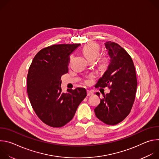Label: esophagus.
<instances>
[{
	"instance_id": "34e87169",
	"label": "esophagus",
	"mask_w": 159,
	"mask_h": 159,
	"mask_svg": "<svg viewBox=\"0 0 159 159\" xmlns=\"http://www.w3.org/2000/svg\"><path fill=\"white\" fill-rule=\"evenodd\" d=\"M87 96H90L93 95V93L91 91H89V90H87Z\"/></svg>"
}]
</instances>
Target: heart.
<instances>
[{"mask_svg": "<svg viewBox=\"0 0 159 159\" xmlns=\"http://www.w3.org/2000/svg\"><path fill=\"white\" fill-rule=\"evenodd\" d=\"M82 52L85 58L89 61H94L99 57L100 48L96 44H88L83 48ZM109 58L104 55L99 60V66L102 69H105L109 65Z\"/></svg>", "mask_w": 159, "mask_h": 159, "instance_id": "1", "label": "heart"}]
</instances>
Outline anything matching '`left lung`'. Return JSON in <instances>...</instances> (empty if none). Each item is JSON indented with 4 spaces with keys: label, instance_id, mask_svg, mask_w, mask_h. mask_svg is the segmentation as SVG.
Here are the masks:
<instances>
[{
    "label": "left lung",
    "instance_id": "1",
    "mask_svg": "<svg viewBox=\"0 0 159 159\" xmlns=\"http://www.w3.org/2000/svg\"><path fill=\"white\" fill-rule=\"evenodd\" d=\"M110 57L107 69L95 87L111 88L109 94H102L100 104L94 109L96 117L103 123L114 125L129 115L132 108L137 80L132 58L126 51L115 42L104 43ZM96 95L99 96V93Z\"/></svg>",
    "mask_w": 159,
    "mask_h": 159
}]
</instances>
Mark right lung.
I'll use <instances>...</instances> for the list:
<instances>
[{
  "label": "right lung",
  "instance_id": "1",
  "mask_svg": "<svg viewBox=\"0 0 159 159\" xmlns=\"http://www.w3.org/2000/svg\"><path fill=\"white\" fill-rule=\"evenodd\" d=\"M80 44H54L34 57L27 76V92L38 118L46 125L59 128L74 118L87 96L84 88L67 89L63 93L61 77L69 71L70 55Z\"/></svg>",
  "mask_w": 159,
  "mask_h": 159
}]
</instances>
